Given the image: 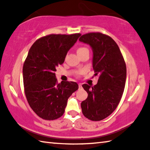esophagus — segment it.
<instances>
[{"mask_svg": "<svg viewBox=\"0 0 150 150\" xmlns=\"http://www.w3.org/2000/svg\"><path fill=\"white\" fill-rule=\"evenodd\" d=\"M79 87L80 88H82V85H81V83H79Z\"/></svg>", "mask_w": 150, "mask_h": 150, "instance_id": "34e87169", "label": "esophagus"}]
</instances>
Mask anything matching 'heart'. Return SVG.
Instances as JSON below:
<instances>
[{
    "label": "heart",
    "instance_id": "heart-1",
    "mask_svg": "<svg viewBox=\"0 0 150 150\" xmlns=\"http://www.w3.org/2000/svg\"><path fill=\"white\" fill-rule=\"evenodd\" d=\"M87 51H88L87 48H86L85 47H79L78 48L77 52V54H81V53H83V52H87ZM83 72H84V71H83V70L79 71L77 72V75L82 74Z\"/></svg>",
    "mask_w": 150,
    "mask_h": 150
}]
</instances>
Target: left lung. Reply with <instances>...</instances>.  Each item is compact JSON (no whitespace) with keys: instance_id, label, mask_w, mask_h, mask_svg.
Returning a JSON list of instances; mask_svg holds the SVG:
<instances>
[{"instance_id":"8db88e82","label":"left lung","mask_w":150,"mask_h":150,"mask_svg":"<svg viewBox=\"0 0 150 150\" xmlns=\"http://www.w3.org/2000/svg\"><path fill=\"white\" fill-rule=\"evenodd\" d=\"M79 41L93 50V68L99 75L95 86L84 84L87 98L81 104L82 112L93 121L102 120L110 115L120 103L125 87L126 66L116 43L100 32L83 35Z\"/></svg>"}]
</instances>
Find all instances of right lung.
Returning a JSON list of instances; mask_svg holds the SVG:
<instances>
[{
  "instance_id": "add662e5",
  "label": "right lung",
  "mask_w": 150,
  "mask_h": 150,
  "mask_svg": "<svg viewBox=\"0 0 150 150\" xmlns=\"http://www.w3.org/2000/svg\"><path fill=\"white\" fill-rule=\"evenodd\" d=\"M79 36L81 34H50L37 40L30 47L23 66L24 92L30 106L42 119L61 117L68 98L78 89L73 81L58 83L55 71Z\"/></svg>"
}]
</instances>
